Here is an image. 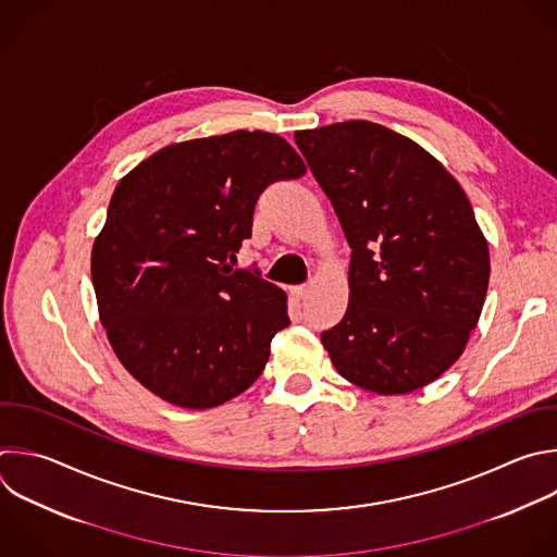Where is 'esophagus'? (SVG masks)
Segmentation results:
<instances>
[{
	"mask_svg": "<svg viewBox=\"0 0 557 557\" xmlns=\"http://www.w3.org/2000/svg\"><path fill=\"white\" fill-rule=\"evenodd\" d=\"M290 293H293L297 299H301V301H304V299H308V297H310L312 288H310L308 284H304V286H295Z\"/></svg>",
	"mask_w": 557,
	"mask_h": 557,
	"instance_id": "34e87169",
	"label": "esophagus"
}]
</instances>
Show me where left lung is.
Masks as SVG:
<instances>
[{
    "mask_svg": "<svg viewBox=\"0 0 557 557\" xmlns=\"http://www.w3.org/2000/svg\"><path fill=\"white\" fill-rule=\"evenodd\" d=\"M351 247L349 301L321 334L336 372L381 396L437 381L476 327L490 249L459 181L413 139L367 120L297 131Z\"/></svg>",
    "mask_w": 557,
    "mask_h": 557,
    "instance_id": "left-lung-1",
    "label": "left lung"
}]
</instances>
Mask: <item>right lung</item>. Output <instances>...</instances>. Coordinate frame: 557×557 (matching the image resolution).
Masks as SVG:
<instances>
[{
  "mask_svg": "<svg viewBox=\"0 0 557 557\" xmlns=\"http://www.w3.org/2000/svg\"><path fill=\"white\" fill-rule=\"evenodd\" d=\"M301 174L284 137L234 131L163 146L115 185L91 249L98 314L126 372L161 400L221 407L262 374L288 297L227 262L260 195Z\"/></svg>",
  "mask_w": 557,
  "mask_h": 557,
  "instance_id": "obj_1",
  "label": "right lung"
}]
</instances>
